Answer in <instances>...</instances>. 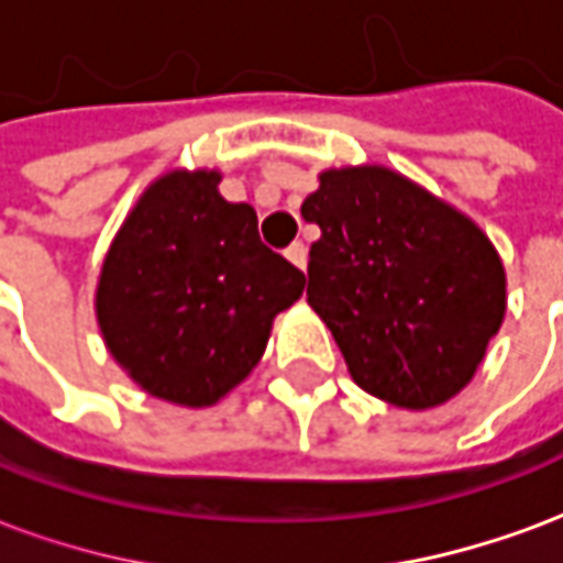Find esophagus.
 Segmentation results:
<instances>
[{"mask_svg": "<svg viewBox=\"0 0 563 563\" xmlns=\"http://www.w3.org/2000/svg\"><path fill=\"white\" fill-rule=\"evenodd\" d=\"M285 257L290 261V264L297 266V269H306V264H309V252H306V245H302V242H294V245L285 252Z\"/></svg>", "mask_w": 563, "mask_h": 563, "instance_id": "34e87169", "label": "esophagus"}]
</instances>
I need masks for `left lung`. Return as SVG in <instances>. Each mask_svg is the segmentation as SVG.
Instances as JSON below:
<instances>
[{
	"instance_id": "obj_1",
	"label": "left lung",
	"mask_w": 563,
	"mask_h": 563,
	"mask_svg": "<svg viewBox=\"0 0 563 563\" xmlns=\"http://www.w3.org/2000/svg\"><path fill=\"white\" fill-rule=\"evenodd\" d=\"M302 219L321 228L309 252V306L356 387L408 411L465 389L507 311L489 236L377 164L323 170Z\"/></svg>"
}]
</instances>
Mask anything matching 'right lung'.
<instances>
[{"mask_svg": "<svg viewBox=\"0 0 563 563\" xmlns=\"http://www.w3.org/2000/svg\"><path fill=\"white\" fill-rule=\"evenodd\" d=\"M219 170L155 179L110 242L96 318L110 356L150 396L224 399L264 356L306 276L257 236V212L219 195Z\"/></svg>", "mask_w": 563, "mask_h": 563, "instance_id": "1", "label": "right lung"}]
</instances>
